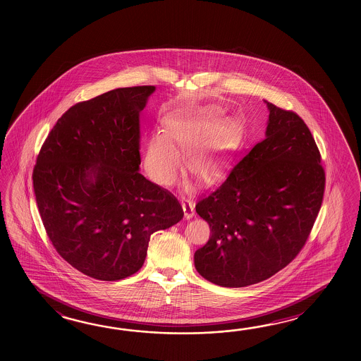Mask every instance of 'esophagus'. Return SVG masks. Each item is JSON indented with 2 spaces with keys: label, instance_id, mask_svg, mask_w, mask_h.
<instances>
[{
  "label": "esophagus",
  "instance_id": "obj_1",
  "mask_svg": "<svg viewBox=\"0 0 361 361\" xmlns=\"http://www.w3.org/2000/svg\"><path fill=\"white\" fill-rule=\"evenodd\" d=\"M182 207H183L184 218L191 219L192 216L195 215V207L191 202H182Z\"/></svg>",
  "mask_w": 361,
  "mask_h": 361
}]
</instances>
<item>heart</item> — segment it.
I'll list each match as a JSON object with an SVG mask.
<instances>
[{
  "label": "heart",
  "mask_w": 361,
  "mask_h": 361,
  "mask_svg": "<svg viewBox=\"0 0 361 361\" xmlns=\"http://www.w3.org/2000/svg\"><path fill=\"white\" fill-rule=\"evenodd\" d=\"M214 106L182 108L161 118L162 131L148 138L143 164L156 183L171 185L182 168L179 152L187 154V168L201 182H212L222 169L236 133L232 118H221Z\"/></svg>",
  "instance_id": "obj_1"
}]
</instances>
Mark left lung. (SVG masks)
I'll use <instances>...</instances> for the list:
<instances>
[{"instance_id": "obj_1", "label": "left lung", "mask_w": 361, "mask_h": 361, "mask_svg": "<svg viewBox=\"0 0 361 361\" xmlns=\"http://www.w3.org/2000/svg\"><path fill=\"white\" fill-rule=\"evenodd\" d=\"M264 103L266 138L196 205L212 236L195 267L224 288L261 283L288 266L322 207L325 173L311 131L297 114Z\"/></svg>"}]
</instances>
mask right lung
Wrapping results in <instances>:
<instances>
[{"label": "right lung", "instance_id": "1", "mask_svg": "<svg viewBox=\"0 0 361 361\" xmlns=\"http://www.w3.org/2000/svg\"><path fill=\"white\" fill-rule=\"evenodd\" d=\"M154 86L77 103L47 135L33 170L39 215L61 258L116 281L143 266L151 235L183 218L169 191L139 173V114Z\"/></svg>", "mask_w": 361, "mask_h": 361}]
</instances>
